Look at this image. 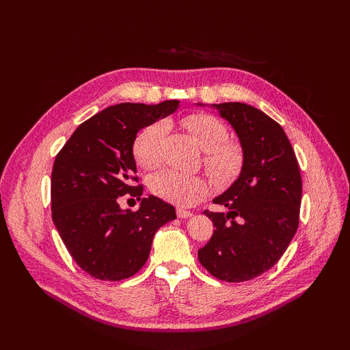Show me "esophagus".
<instances>
[{
  "instance_id": "1",
  "label": "esophagus",
  "mask_w": 350,
  "mask_h": 350,
  "mask_svg": "<svg viewBox=\"0 0 350 350\" xmlns=\"http://www.w3.org/2000/svg\"><path fill=\"white\" fill-rule=\"evenodd\" d=\"M176 216L179 219H187V217H191L193 216V211L189 210H184V208H176Z\"/></svg>"
}]
</instances>
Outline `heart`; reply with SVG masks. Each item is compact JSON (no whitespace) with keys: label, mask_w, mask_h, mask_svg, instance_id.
Segmentation results:
<instances>
[{"label":"heart","mask_w":350,"mask_h":350,"mask_svg":"<svg viewBox=\"0 0 350 350\" xmlns=\"http://www.w3.org/2000/svg\"><path fill=\"white\" fill-rule=\"evenodd\" d=\"M183 125L191 133L194 140L203 150V166L207 174L217 183H228L241 172L243 159L242 146L228 139L225 124L208 113H189L184 116ZM167 125L163 121L153 122L137 134L133 152L137 163L146 169L156 167L162 161L163 142ZM150 191L174 204H194L207 193L203 178L185 175L166 169L150 178Z\"/></svg>","instance_id":"1"}]
</instances>
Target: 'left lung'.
Instances as JSON below:
<instances>
[{
	"label": "left lung",
	"mask_w": 350,
	"mask_h": 350,
	"mask_svg": "<svg viewBox=\"0 0 350 350\" xmlns=\"http://www.w3.org/2000/svg\"><path fill=\"white\" fill-rule=\"evenodd\" d=\"M237 131L243 149L239 178L213 200L228 213H203L213 235L198 250V261L219 280L247 282L270 270L299 225L302 178L282 126L241 102L215 105Z\"/></svg>",
	"instance_id": "obj_1"
}]
</instances>
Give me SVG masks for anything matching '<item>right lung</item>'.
Listing matches in <instances>:
<instances>
[{
    "mask_svg": "<svg viewBox=\"0 0 350 350\" xmlns=\"http://www.w3.org/2000/svg\"><path fill=\"white\" fill-rule=\"evenodd\" d=\"M176 108L178 100L113 105L80 124L55 157L52 220L72 260L94 279L134 276L156 230L176 217L175 207L154 196L137 211L120 207L121 197L143 194L133 156L137 133Z\"/></svg>",
    "mask_w": 350,
    "mask_h": 350,
    "instance_id": "1",
    "label": "right lung"
}]
</instances>
